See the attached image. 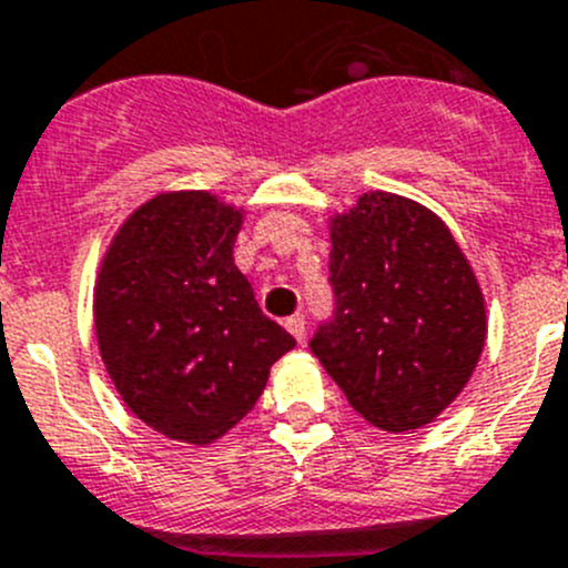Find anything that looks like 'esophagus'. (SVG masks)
I'll list each match as a JSON object with an SVG mask.
<instances>
[{"label":"esophagus","instance_id":"1","mask_svg":"<svg viewBox=\"0 0 568 568\" xmlns=\"http://www.w3.org/2000/svg\"><path fill=\"white\" fill-rule=\"evenodd\" d=\"M284 326H287V332L293 334V337L298 339V343L306 337V317L301 315V312H298V315L287 317V323H284Z\"/></svg>","mask_w":568,"mask_h":568}]
</instances>
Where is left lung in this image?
Here are the masks:
<instances>
[{"instance_id":"obj_1","label":"left lung","mask_w":568,"mask_h":568,"mask_svg":"<svg viewBox=\"0 0 568 568\" xmlns=\"http://www.w3.org/2000/svg\"><path fill=\"white\" fill-rule=\"evenodd\" d=\"M334 310L310 348L351 407L409 432L449 407L485 345V301L455 236L398 194H362L332 229Z\"/></svg>"}]
</instances>
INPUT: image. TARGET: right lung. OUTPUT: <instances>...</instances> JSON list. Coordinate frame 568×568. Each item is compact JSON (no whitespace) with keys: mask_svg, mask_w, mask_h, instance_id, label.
I'll return each instance as SVG.
<instances>
[{"mask_svg":"<svg viewBox=\"0 0 568 568\" xmlns=\"http://www.w3.org/2000/svg\"><path fill=\"white\" fill-rule=\"evenodd\" d=\"M240 225L214 194H159L122 225L97 278V339L119 396L155 432L197 446L256 407L295 345L236 270Z\"/></svg>","mask_w":568,"mask_h":568,"instance_id":"add662e5","label":"right lung"}]
</instances>
